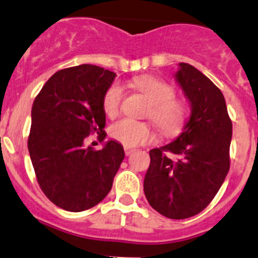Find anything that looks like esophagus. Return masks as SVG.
Listing matches in <instances>:
<instances>
[{"mask_svg": "<svg viewBox=\"0 0 258 258\" xmlns=\"http://www.w3.org/2000/svg\"><path fill=\"white\" fill-rule=\"evenodd\" d=\"M134 151L135 150L131 149V147H124V154H126L127 156H128V155H131Z\"/></svg>", "mask_w": 258, "mask_h": 258, "instance_id": "34e87169", "label": "esophagus"}]
</instances>
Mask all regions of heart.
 Wrapping results in <instances>:
<instances>
[{"instance_id":"obj_1","label":"heart","mask_w":258,"mask_h":258,"mask_svg":"<svg viewBox=\"0 0 258 258\" xmlns=\"http://www.w3.org/2000/svg\"><path fill=\"white\" fill-rule=\"evenodd\" d=\"M132 86L147 98L150 103L147 116L162 135L172 136L181 130L186 118V106L175 98V89L170 84L155 77H137L132 81ZM121 102L122 88L118 84H112L103 97V109L107 116L116 117ZM109 134L127 147L146 144L152 136L149 124L131 118L114 122Z\"/></svg>"}]
</instances>
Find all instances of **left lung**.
<instances>
[{
	"mask_svg": "<svg viewBox=\"0 0 258 258\" xmlns=\"http://www.w3.org/2000/svg\"><path fill=\"white\" fill-rule=\"evenodd\" d=\"M175 81L191 113L174 141L150 150L144 191L160 214L185 219L213 201L228 174L232 121L221 89L198 69L179 62Z\"/></svg>",
	"mask_w": 258,
	"mask_h": 258,
	"instance_id": "left-lung-1",
	"label": "left lung"
}]
</instances>
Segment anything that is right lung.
Returning a JSON list of instances; mask_svg holds the SVG:
<instances>
[{
  "instance_id": "obj_1",
  "label": "right lung",
  "mask_w": 258,
  "mask_h": 258,
  "mask_svg": "<svg viewBox=\"0 0 258 258\" xmlns=\"http://www.w3.org/2000/svg\"><path fill=\"white\" fill-rule=\"evenodd\" d=\"M116 73L91 64L56 72L35 98L27 147L37 182L61 209L83 212L109 192L124 159L123 146L109 140L101 150L84 146L92 132L103 141V97Z\"/></svg>"
}]
</instances>
